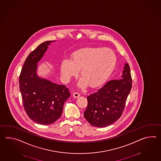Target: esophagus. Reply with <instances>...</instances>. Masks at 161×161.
<instances>
[{"label":"esophagus","instance_id":"34e87169","mask_svg":"<svg viewBox=\"0 0 161 161\" xmlns=\"http://www.w3.org/2000/svg\"><path fill=\"white\" fill-rule=\"evenodd\" d=\"M73 96L75 98H77V97H79L80 96V93L79 92H74L73 94Z\"/></svg>","mask_w":161,"mask_h":161}]
</instances>
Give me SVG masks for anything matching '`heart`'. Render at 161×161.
<instances>
[{"label":"heart","instance_id":"1","mask_svg":"<svg viewBox=\"0 0 161 161\" xmlns=\"http://www.w3.org/2000/svg\"><path fill=\"white\" fill-rule=\"evenodd\" d=\"M117 56L110 48L87 47L75 51L71 60L62 62L61 72L64 78L70 79L77 75L80 70L82 77L80 85L86 84L96 87L103 84L110 75L117 64Z\"/></svg>","mask_w":161,"mask_h":161}]
</instances>
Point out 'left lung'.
Here are the masks:
<instances>
[{
  "mask_svg": "<svg viewBox=\"0 0 161 161\" xmlns=\"http://www.w3.org/2000/svg\"><path fill=\"white\" fill-rule=\"evenodd\" d=\"M124 69L121 79L108 81L87 97L88 106L84 115L91 125L103 128L121 117L132 82L128 64H124Z\"/></svg>",
  "mask_w": 161,
  "mask_h": 161,
  "instance_id": "1",
  "label": "left lung"
}]
</instances>
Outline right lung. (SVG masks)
Masks as SVG:
<instances>
[{"label":"right lung","instance_id":"obj_1","mask_svg":"<svg viewBox=\"0 0 161 161\" xmlns=\"http://www.w3.org/2000/svg\"><path fill=\"white\" fill-rule=\"evenodd\" d=\"M42 43L31 53L25 61L19 84L24 107L30 119L37 124L49 125L61 117L65 101L70 97L69 89L37 75V63L51 43Z\"/></svg>","mask_w":161,"mask_h":161}]
</instances>
